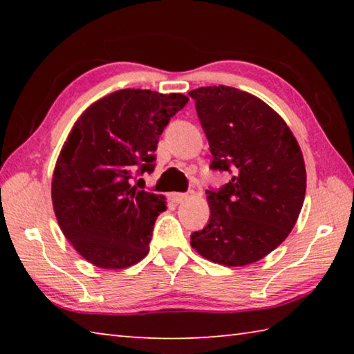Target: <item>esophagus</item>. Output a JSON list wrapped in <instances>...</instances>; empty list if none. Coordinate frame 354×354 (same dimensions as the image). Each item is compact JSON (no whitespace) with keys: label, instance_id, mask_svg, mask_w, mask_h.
Instances as JSON below:
<instances>
[{"label":"esophagus","instance_id":"1","mask_svg":"<svg viewBox=\"0 0 354 354\" xmlns=\"http://www.w3.org/2000/svg\"><path fill=\"white\" fill-rule=\"evenodd\" d=\"M169 200L171 203H183L184 200H187V194H181V192H173V194H169Z\"/></svg>","mask_w":354,"mask_h":354}]
</instances>
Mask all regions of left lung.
<instances>
[{
	"label": "left lung",
	"instance_id": "1",
	"mask_svg": "<svg viewBox=\"0 0 354 354\" xmlns=\"http://www.w3.org/2000/svg\"><path fill=\"white\" fill-rule=\"evenodd\" d=\"M211 148V169L230 183L206 190L209 223L190 245L215 263L243 267L279 247L306 194L301 149L286 122L254 95L227 86L192 91Z\"/></svg>",
	"mask_w": 354,
	"mask_h": 354
}]
</instances>
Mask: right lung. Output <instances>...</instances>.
<instances>
[{
  "mask_svg": "<svg viewBox=\"0 0 354 354\" xmlns=\"http://www.w3.org/2000/svg\"><path fill=\"white\" fill-rule=\"evenodd\" d=\"M183 93L123 88L88 106L64 143L53 173V207L64 236L84 259L106 270L134 266L149 251L165 196L133 178L154 170V151Z\"/></svg>",
  "mask_w": 354,
  "mask_h": 354,
  "instance_id": "right-lung-1",
  "label": "right lung"
}]
</instances>
